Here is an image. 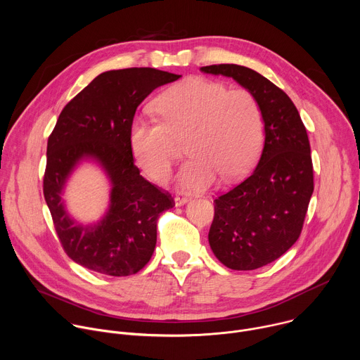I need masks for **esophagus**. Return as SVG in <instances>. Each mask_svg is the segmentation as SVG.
<instances>
[{"label":"esophagus","mask_w":360,"mask_h":360,"mask_svg":"<svg viewBox=\"0 0 360 360\" xmlns=\"http://www.w3.org/2000/svg\"><path fill=\"white\" fill-rule=\"evenodd\" d=\"M186 202H189V198L186 195L179 193V195L175 196V205H176V207H181V205H185Z\"/></svg>","instance_id":"obj_1"}]
</instances>
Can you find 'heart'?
I'll return each mask as SVG.
<instances>
[{"mask_svg": "<svg viewBox=\"0 0 360 360\" xmlns=\"http://www.w3.org/2000/svg\"><path fill=\"white\" fill-rule=\"evenodd\" d=\"M162 118L132 121L131 150L136 164L153 181H165L172 169L176 139H186L191 160L178 182L186 189H205L221 174L231 181L256 161L264 142V117L258 99L243 88L189 78L167 89L157 101Z\"/></svg>", "mask_w": 360, "mask_h": 360, "instance_id": "obj_1", "label": "heart"}]
</instances>
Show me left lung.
Here are the masks:
<instances>
[{"mask_svg":"<svg viewBox=\"0 0 360 360\" xmlns=\"http://www.w3.org/2000/svg\"><path fill=\"white\" fill-rule=\"evenodd\" d=\"M200 71L233 78L262 110L261 160L245 181L214 200L208 235L212 252L226 268L253 271L281 258L302 232L314 193L309 138L292 99L259 72L235 64Z\"/></svg>","mask_w":360,"mask_h":360,"instance_id":"8db88e82","label":"left lung"}]
</instances>
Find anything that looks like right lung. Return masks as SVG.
Segmentation results:
<instances>
[{"label":"right lung","instance_id":"1","mask_svg":"<svg viewBox=\"0 0 360 360\" xmlns=\"http://www.w3.org/2000/svg\"><path fill=\"white\" fill-rule=\"evenodd\" d=\"M179 77L155 68L102 72L60 114L46 145L44 198L65 253L78 265L102 275L128 276L149 262L157 245V221L174 207V199L139 174L129 131L141 102ZM85 159L95 160L112 182L109 211L95 226L77 224L62 199L66 179Z\"/></svg>","mask_w":360,"mask_h":360}]
</instances>
